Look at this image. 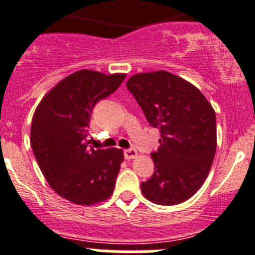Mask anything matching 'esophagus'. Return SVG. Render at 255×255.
Instances as JSON below:
<instances>
[{
	"mask_svg": "<svg viewBox=\"0 0 255 255\" xmlns=\"http://www.w3.org/2000/svg\"><path fill=\"white\" fill-rule=\"evenodd\" d=\"M136 155H138V152H136L135 149H132V148L131 149L124 150V157H125L126 159H132V158H135Z\"/></svg>",
	"mask_w": 255,
	"mask_h": 255,
	"instance_id": "1",
	"label": "esophagus"
}]
</instances>
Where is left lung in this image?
<instances>
[{
	"label": "left lung",
	"mask_w": 255,
	"mask_h": 255,
	"mask_svg": "<svg viewBox=\"0 0 255 255\" xmlns=\"http://www.w3.org/2000/svg\"><path fill=\"white\" fill-rule=\"evenodd\" d=\"M126 87L161 132L152 153L154 172L141 182V193L159 206L182 203L203 185L215 158V110L198 88L163 70L136 74Z\"/></svg>",
	"instance_id": "obj_1"
}]
</instances>
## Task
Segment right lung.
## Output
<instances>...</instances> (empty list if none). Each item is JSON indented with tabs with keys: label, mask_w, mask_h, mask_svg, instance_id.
<instances>
[{
	"label": "right lung",
	"mask_w": 255,
	"mask_h": 255,
	"mask_svg": "<svg viewBox=\"0 0 255 255\" xmlns=\"http://www.w3.org/2000/svg\"><path fill=\"white\" fill-rule=\"evenodd\" d=\"M125 74L80 70L62 79L40 101L31 120L30 144L40 171L60 197L92 206L114 193L123 149L89 145L94 106L114 93Z\"/></svg>",
	"instance_id": "add662e5"
}]
</instances>
